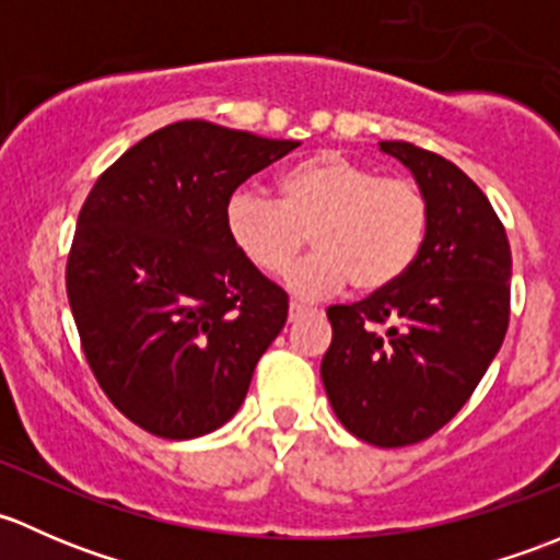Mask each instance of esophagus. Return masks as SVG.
<instances>
[{
	"label": "esophagus",
	"instance_id": "34e87169",
	"mask_svg": "<svg viewBox=\"0 0 560 560\" xmlns=\"http://www.w3.org/2000/svg\"><path fill=\"white\" fill-rule=\"evenodd\" d=\"M306 312H308V308H306V306H303V303L292 301V303H290V322L301 319V316H303V314H306Z\"/></svg>",
	"mask_w": 560,
	"mask_h": 560
}]
</instances>
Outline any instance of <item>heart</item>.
<instances>
[{
    "mask_svg": "<svg viewBox=\"0 0 560 560\" xmlns=\"http://www.w3.org/2000/svg\"><path fill=\"white\" fill-rule=\"evenodd\" d=\"M224 224L248 262L281 276L308 244L316 252L290 273V290L322 298L352 287L363 295L404 279L420 257L431 202L411 175H382L338 151H322L279 175V200L235 189Z\"/></svg>",
    "mask_w": 560,
    "mask_h": 560,
    "instance_id": "1",
    "label": "heart"
}]
</instances>
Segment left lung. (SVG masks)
<instances>
[{"label":"left lung","mask_w":560,"mask_h":560,"mask_svg":"<svg viewBox=\"0 0 560 560\" xmlns=\"http://www.w3.org/2000/svg\"><path fill=\"white\" fill-rule=\"evenodd\" d=\"M425 189L431 224L404 279L330 306L322 385L352 436L374 447L431 439L463 409L510 327L512 252L477 184L433 151L382 140Z\"/></svg>","instance_id":"8db88e82"}]
</instances>
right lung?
Segmentation results:
<instances>
[{
	"label": "right lung",
	"mask_w": 560,
	"mask_h": 560,
	"mask_svg": "<svg viewBox=\"0 0 560 560\" xmlns=\"http://www.w3.org/2000/svg\"><path fill=\"white\" fill-rule=\"evenodd\" d=\"M298 140L175 121L118 156L89 191L67 298L94 380L127 420L197 439L241 409L290 298L238 252L230 195Z\"/></svg>",
	"instance_id": "1"
}]
</instances>
